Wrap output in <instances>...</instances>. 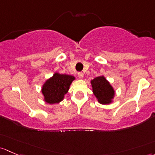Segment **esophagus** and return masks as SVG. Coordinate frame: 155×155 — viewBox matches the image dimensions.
I'll return each mask as SVG.
<instances>
[{
	"instance_id": "1",
	"label": "esophagus",
	"mask_w": 155,
	"mask_h": 155,
	"mask_svg": "<svg viewBox=\"0 0 155 155\" xmlns=\"http://www.w3.org/2000/svg\"><path fill=\"white\" fill-rule=\"evenodd\" d=\"M78 77H79V78H84V73L83 72H78Z\"/></svg>"
}]
</instances>
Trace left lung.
I'll return each instance as SVG.
<instances>
[{
	"label": "left lung",
	"instance_id": "8db88e82",
	"mask_svg": "<svg viewBox=\"0 0 155 155\" xmlns=\"http://www.w3.org/2000/svg\"><path fill=\"white\" fill-rule=\"evenodd\" d=\"M94 95L103 104L110 103L114 95V90L104 77H97L91 81Z\"/></svg>",
	"mask_w": 155,
	"mask_h": 155
}]
</instances>
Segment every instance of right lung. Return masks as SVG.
Instances as JSON below:
<instances>
[{
    "label": "right lung",
    "instance_id": "obj_1",
    "mask_svg": "<svg viewBox=\"0 0 155 155\" xmlns=\"http://www.w3.org/2000/svg\"><path fill=\"white\" fill-rule=\"evenodd\" d=\"M74 80L73 76L68 74H54L53 77L46 81L42 87V91L45 101L49 104H56L61 101Z\"/></svg>",
    "mask_w": 155,
    "mask_h": 155
}]
</instances>
